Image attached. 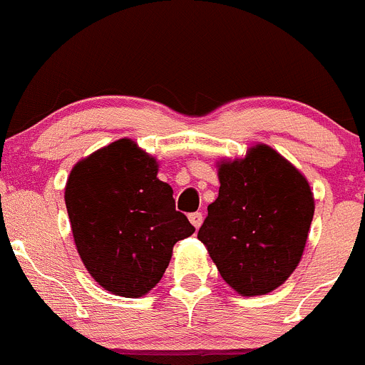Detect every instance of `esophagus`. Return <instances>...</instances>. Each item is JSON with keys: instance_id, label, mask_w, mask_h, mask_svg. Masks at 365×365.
Wrapping results in <instances>:
<instances>
[{"instance_id": "34e87169", "label": "esophagus", "mask_w": 365, "mask_h": 365, "mask_svg": "<svg viewBox=\"0 0 365 365\" xmlns=\"http://www.w3.org/2000/svg\"><path fill=\"white\" fill-rule=\"evenodd\" d=\"M202 220H204V217H202V213H200V211H195V213L190 215V222H192V224L195 225L197 229L202 225Z\"/></svg>"}]
</instances>
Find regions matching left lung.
Masks as SVG:
<instances>
[{"label": "left lung", "mask_w": 365, "mask_h": 365, "mask_svg": "<svg viewBox=\"0 0 365 365\" xmlns=\"http://www.w3.org/2000/svg\"><path fill=\"white\" fill-rule=\"evenodd\" d=\"M220 190L199 238L229 287L242 296L272 292L296 270L312 218L307 179L267 145L222 163Z\"/></svg>", "instance_id": "8db88e82"}]
</instances>
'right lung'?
Returning <instances> with one entry per match:
<instances>
[{
	"label": "right lung",
	"mask_w": 365,
	"mask_h": 365,
	"mask_svg": "<svg viewBox=\"0 0 365 365\" xmlns=\"http://www.w3.org/2000/svg\"><path fill=\"white\" fill-rule=\"evenodd\" d=\"M158 163L130 140H118L76 163L66 207L86 269L116 296L140 297L165 274L172 249L195 227L175 210Z\"/></svg>",
	"instance_id": "add662e5"
}]
</instances>
